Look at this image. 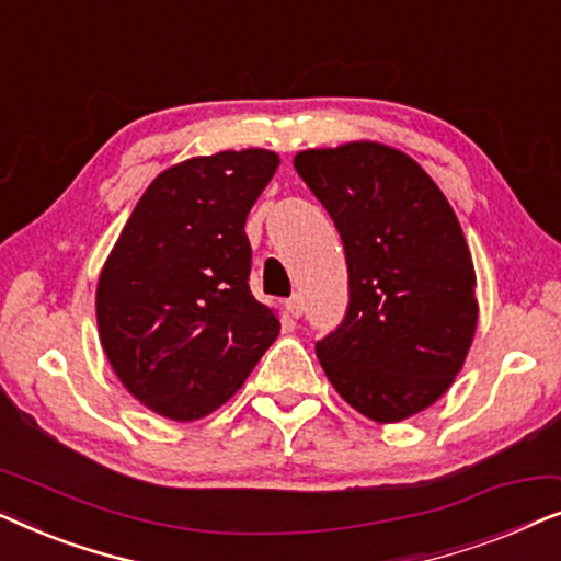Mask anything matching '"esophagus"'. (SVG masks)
Wrapping results in <instances>:
<instances>
[{"mask_svg":"<svg viewBox=\"0 0 561 561\" xmlns=\"http://www.w3.org/2000/svg\"><path fill=\"white\" fill-rule=\"evenodd\" d=\"M286 309H288V313L294 319H298L304 313V301H301V296H290L288 301H286Z\"/></svg>","mask_w":561,"mask_h":561,"instance_id":"34e87169","label":"esophagus"}]
</instances>
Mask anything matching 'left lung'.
Returning <instances> with one entry per match:
<instances>
[{
    "instance_id": "left-lung-1",
    "label": "left lung",
    "mask_w": 561,
    "mask_h": 561,
    "mask_svg": "<svg viewBox=\"0 0 561 561\" xmlns=\"http://www.w3.org/2000/svg\"><path fill=\"white\" fill-rule=\"evenodd\" d=\"M344 242L350 309L317 344L329 382L378 424L451 388L478 329V275L447 196L403 150L375 140L296 152Z\"/></svg>"
}]
</instances>
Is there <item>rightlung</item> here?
<instances>
[{"label":"right lung","instance_id":"right-lung-1","mask_svg":"<svg viewBox=\"0 0 561 561\" xmlns=\"http://www.w3.org/2000/svg\"><path fill=\"white\" fill-rule=\"evenodd\" d=\"M278 152L221 150L156 175L96 283L99 342L122 386L171 421L227 403L280 334L250 294L244 221Z\"/></svg>","mask_w":561,"mask_h":561}]
</instances>
